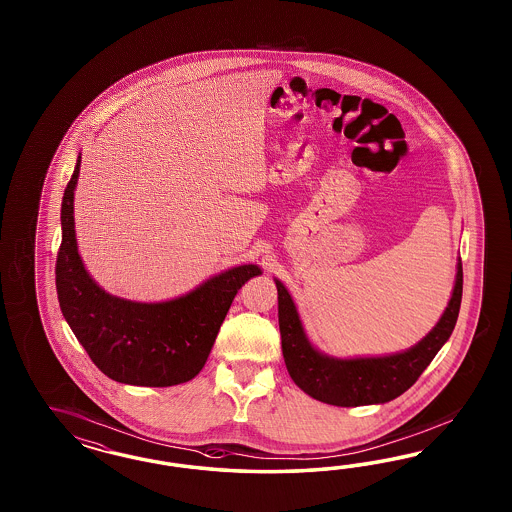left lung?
I'll use <instances>...</instances> for the list:
<instances>
[{
    "label": "left lung",
    "instance_id": "left-lung-1",
    "mask_svg": "<svg viewBox=\"0 0 512 512\" xmlns=\"http://www.w3.org/2000/svg\"><path fill=\"white\" fill-rule=\"evenodd\" d=\"M276 287L281 347L293 381L319 402L357 407L390 402L417 383L454 330L462 304L464 272L460 261L449 308L434 330L409 351L390 357L340 360L321 355L306 338L291 295L281 281H276Z\"/></svg>",
    "mask_w": 512,
    "mask_h": 512
}]
</instances>
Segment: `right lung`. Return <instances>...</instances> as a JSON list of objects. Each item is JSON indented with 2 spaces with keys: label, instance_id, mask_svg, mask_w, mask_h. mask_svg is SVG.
<instances>
[{
  "label": "right lung",
  "instance_id": "add662e5",
  "mask_svg": "<svg viewBox=\"0 0 512 512\" xmlns=\"http://www.w3.org/2000/svg\"><path fill=\"white\" fill-rule=\"evenodd\" d=\"M77 167L62 201V244L56 291L65 321L93 364L110 379L137 387H172L201 372L238 289L261 270L242 264L204 281L189 295L139 304L105 293L84 270L77 251L73 197Z\"/></svg>",
  "mask_w": 512,
  "mask_h": 512
}]
</instances>
